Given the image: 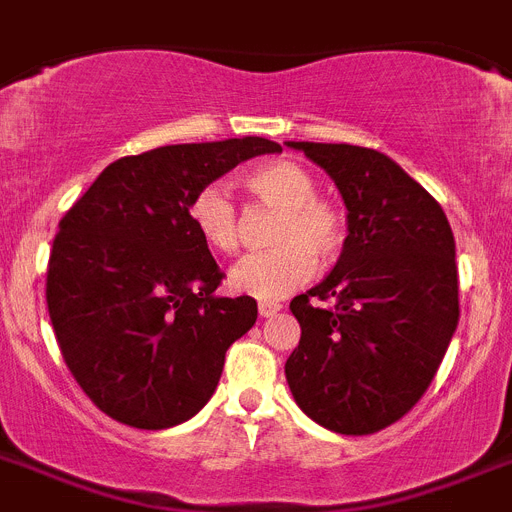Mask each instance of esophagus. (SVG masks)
<instances>
[{
  "label": "esophagus",
  "instance_id": "obj_1",
  "mask_svg": "<svg viewBox=\"0 0 512 512\" xmlns=\"http://www.w3.org/2000/svg\"><path fill=\"white\" fill-rule=\"evenodd\" d=\"M279 308H282L279 303H259V316L269 318V316H274V313H279Z\"/></svg>",
  "mask_w": 512,
  "mask_h": 512
}]
</instances>
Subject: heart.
I'll use <instances>...</instances> for the list:
<instances>
[{
	"label": "heart",
	"instance_id": "b5f03b06",
	"mask_svg": "<svg viewBox=\"0 0 512 512\" xmlns=\"http://www.w3.org/2000/svg\"><path fill=\"white\" fill-rule=\"evenodd\" d=\"M243 186L256 202L277 209L269 230L274 248L253 253L233 266L230 287L248 298L274 303L303 287L318 261H334L344 248L347 220L331 199L316 194L313 176L292 160H272L253 168ZM191 222L214 251L240 248V220L225 186L207 183L191 199Z\"/></svg>",
	"mask_w": 512,
	"mask_h": 512
}]
</instances>
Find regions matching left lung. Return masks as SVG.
<instances>
[{
    "label": "left lung",
    "instance_id": "8db88e82",
    "mask_svg": "<svg viewBox=\"0 0 512 512\" xmlns=\"http://www.w3.org/2000/svg\"><path fill=\"white\" fill-rule=\"evenodd\" d=\"M347 204L334 272L290 303L300 344L285 375L298 406L339 435H373L427 391L458 326L456 240L443 207L378 150L287 142Z\"/></svg>",
    "mask_w": 512,
    "mask_h": 512
}]
</instances>
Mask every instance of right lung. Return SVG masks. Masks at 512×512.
<instances>
[{
	"instance_id": "1",
	"label": "right lung",
	"mask_w": 512,
	"mask_h": 512,
	"mask_svg": "<svg viewBox=\"0 0 512 512\" xmlns=\"http://www.w3.org/2000/svg\"><path fill=\"white\" fill-rule=\"evenodd\" d=\"M261 137L168 144L108 165L61 217L46 303L61 357L100 412L137 430L194 417L225 352L256 323L248 295L217 298L220 272L191 222V199Z\"/></svg>"
}]
</instances>
